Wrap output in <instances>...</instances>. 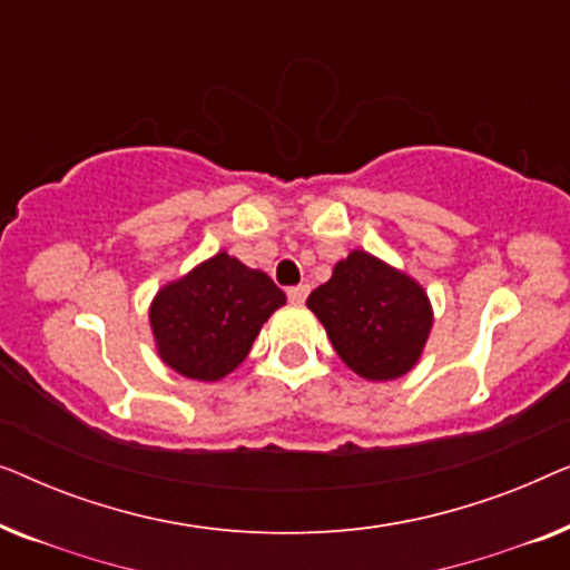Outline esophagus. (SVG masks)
<instances>
[{"label": "esophagus", "mask_w": 570, "mask_h": 570, "mask_svg": "<svg viewBox=\"0 0 570 570\" xmlns=\"http://www.w3.org/2000/svg\"><path fill=\"white\" fill-rule=\"evenodd\" d=\"M308 291H311L308 285H295V287H291V291H287V298H291V303H298V306H301V303L308 298Z\"/></svg>", "instance_id": "1"}]
</instances>
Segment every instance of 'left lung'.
Listing matches in <instances>:
<instances>
[{"label": "left lung", "instance_id": "1", "mask_svg": "<svg viewBox=\"0 0 570 570\" xmlns=\"http://www.w3.org/2000/svg\"><path fill=\"white\" fill-rule=\"evenodd\" d=\"M306 306L342 363L365 381L407 376L433 330L425 287L363 248L334 264L332 277L308 295Z\"/></svg>", "mask_w": 570, "mask_h": 570}]
</instances>
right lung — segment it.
<instances>
[{
  "instance_id": "obj_1",
  "label": "right lung",
  "mask_w": 570,
  "mask_h": 570,
  "mask_svg": "<svg viewBox=\"0 0 570 570\" xmlns=\"http://www.w3.org/2000/svg\"><path fill=\"white\" fill-rule=\"evenodd\" d=\"M285 301L267 272L217 252L155 293L147 314L155 353L186 379L220 381L246 361Z\"/></svg>"
}]
</instances>
